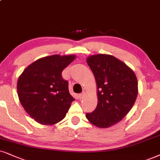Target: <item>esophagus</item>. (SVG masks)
I'll list each match as a JSON object with an SVG mask.
<instances>
[{
	"label": "esophagus",
	"instance_id": "34e87169",
	"mask_svg": "<svg viewBox=\"0 0 160 160\" xmlns=\"http://www.w3.org/2000/svg\"><path fill=\"white\" fill-rule=\"evenodd\" d=\"M84 95H85V93H82V94H79V98H80V99H82V98H83Z\"/></svg>",
	"mask_w": 160,
	"mask_h": 160
}]
</instances>
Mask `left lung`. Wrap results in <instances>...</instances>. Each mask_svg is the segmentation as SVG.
<instances>
[{"label":"left lung","mask_w":160,"mask_h":160,"mask_svg":"<svg viewBox=\"0 0 160 160\" xmlns=\"http://www.w3.org/2000/svg\"><path fill=\"white\" fill-rule=\"evenodd\" d=\"M97 83L98 106L86 118L99 128H109L122 120L138 94L136 74L125 62L110 54H98L86 60Z\"/></svg>","instance_id":"8db88e82"}]
</instances>
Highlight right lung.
I'll return each instance as SVG.
<instances>
[{"mask_svg":"<svg viewBox=\"0 0 160 160\" xmlns=\"http://www.w3.org/2000/svg\"><path fill=\"white\" fill-rule=\"evenodd\" d=\"M75 58L74 54H54L40 58L27 66L18 78L20 102L26 113L40 124L59 122L74 100L62 72Z\"/></svg>","mask_w":160,"mask_h":160,"instance_id":"right-lung-1","label":"right lung"}]
</instances>
